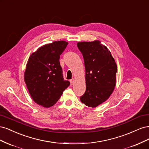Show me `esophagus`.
Returning <instances> with one entry per match:
<instances>
[{
	"mask_svg": "<svg viewBox=\"0 0 149 149\" xmlns=\"http://www.w3.org/2000/svg\"><path fill=\"white\" fill-rule=\"evenodd\" d=\"M74 79H71L70 80V83H71V84L73 85V84H74Z\"/></svg>",
	"mask_w": 149,
	"mask_h": 149,
	"instance_id": "1",
	"label": "esophagus"
}]
</instances>
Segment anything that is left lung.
Returning <instances> with one entry per match:
<instances>
[{
    "label": "left lung",
    "instance_id": "left-lung-1",
    "mask_svg": "<svg viewBox=\"0 0 149 149\" xmlns=\"http://www.w3.org/2000/svg\"><path fill=\"white\" fill-rule=\"evenodd\" d=\"M86 70V91L80 100L86 106L96 107L106 101L116 86L117 65L110 51L99 40L78 42Z\"/></svg>",
    "mask_w": 149,
    "mask_h": 149
}]
</instances>
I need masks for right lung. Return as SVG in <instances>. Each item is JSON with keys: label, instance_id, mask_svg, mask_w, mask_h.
Returning a JSON list of instances; mask_svg holds the SVG:
<instances>
[{"label": "right lung", "instance_id": "add662e5", "mask_svg": "<svg viewBox=\"0 0 149 149\" xmlns=\"http://www.w3.org/2000/svg\"><path fill=\"white\" fill-rule=\"evenodd\" d=\"M68 44L57 41L45 45L29 57L24 79L31 98L38 105L53 106L70 84L64 80L59 61Z\"/></svg>", "mask_w": 149, "mask_h": 149}]
</instances>
